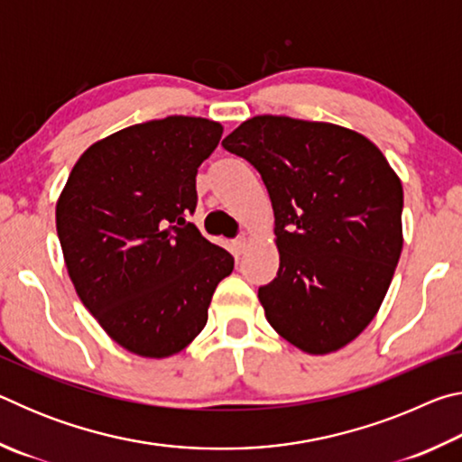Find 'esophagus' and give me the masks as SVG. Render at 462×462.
I'll return each mask as SVG.
<instances>
[{
  "label": "esophagus",
  "instance_id": "1",
  "mask_svg": "<svg viewBox=\"0 0 462 462\" xmlns=\"http://www.w3.org/2000/svg\"><path fill=\"white\" fill-rule=\"evenodd\" d=\"M246 245H248V240L245 236H238V238L232 240V250L236 254H242L246 250Z\"/></svg>",
  "mask_w": 462,
  "mask_h": 462
}]
</instances>
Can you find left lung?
<instances>
[{
	"label": "left lung",
	"instance_id": "8db88e82",
	"mask_svg": "<svg viewBox=\"0 0 462 462\" xmlns=\"http://www.w3.org/2000/svg\"><path fill=\"white\" fill-rule=\"evenodd\" d=\"M222 146L259 171L275 212L279 271L259 287L269 324L303 353L342 348L400 261V177L371 140L326 122L254 116Z\"/></svg>",
	"mask_w": 462,
	"mask_h": 462
}]
</instances>
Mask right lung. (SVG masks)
Wrapping results in <instances>:
<instances>
[{
  "label": "right lung",
  "mask_w": 462,
  "mask_h": 462,
  "mask_svg": "<svg viewBox=\"0 0 462 462\" xmlns=\"http://www.w3.org/2000/svg\"><path fill=\"white\" fill-rule=\"evenodd\" d=\"M222 126L169 116L99 140L77 161L57 203L67 271L99 326L130 353L183 350L208 322L234 256L201 236L187 216L195 175Z\"/></svg>",
  "instance_id": "obj_1"
}]
</instances>
